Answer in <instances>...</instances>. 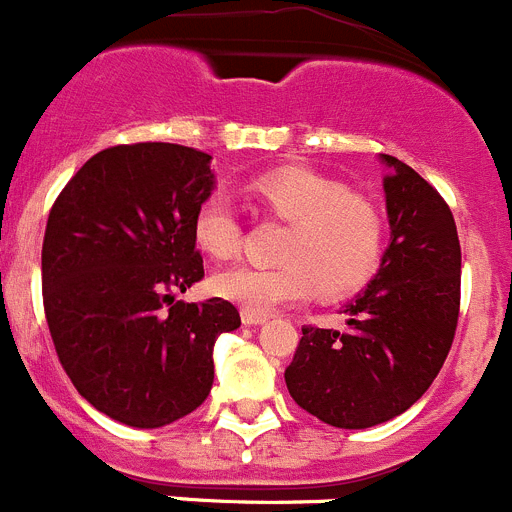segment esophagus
I'll return each mask as SVG.
<instances>
[{
	"mask_svg": "<svg viewBox=\"0 0 512 512\" xmlns=\"http://www.w3.org/2000/svg\"><path fill=\"white\" fill-rule=\"evenodd\" d=\"M242 323H245V326H262V323H267V315L250 313V310H242Z\"/></svg>",
	"mask_w": 512,
	"mask_h": 512,
	"instance_id": "34e87169",
	"label": "esophagus"
}]
</instances>
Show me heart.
Wrapping results in <instances>:
<instances>
[{"mask_svg": "<svg viewBox=\"0 0 512 512\" xmlns=\"http://www.w3.org/2000/svg\"><path fill=\"white\" fill-rule=\"evenodd\" d=\"M257 197L293 222L280 250V267L234 265L214 275V293L242 310L267 315L318 293L346 295L376 270L384 247V222L371 202L318 171H270L252 184ZM194 237L214 257H232L242 247V222L232 199L212 191L194 214Z\"/></svg>", "mask_w": 512, "mask_h": 512, "instance_id": "1", "label": "heart"}]
</instances>
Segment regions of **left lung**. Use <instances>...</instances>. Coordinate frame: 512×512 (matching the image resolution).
<instances>
[{
	"label": "left lung",
	"mask_w": 512,
	"mask_h": 512,
	"mask_svg": "<svg viewBox=\"0 0 512 512\" xmlns=\"http://www.w3.org/2000/svg\"><path fill=\"white\" fill-rule=\"evenodd\" d=\"M389 247L343 308L346 331L303 328L285 369L298 407L338 429H366L407 412L442 369L460 315V240L450 207L412 166L379 156Z\"/></svg>",
	"instance_id": "8db88e82"
}]
</instances>
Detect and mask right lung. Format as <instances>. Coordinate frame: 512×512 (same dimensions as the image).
Instances as JSON below:
<instances>
[{"instance_id": "1", "label": "right lung", "mask_w": 512, "mask_h": 512, "mask_svg": "<svg viewBox=\"0 0 512 512\" xmlns=\"http://www.w3.org/2000/svg\"><path fill=\"white\" fill-rule=\"evenodd\" d=\"M212 156L176 143L105 148L52 204L42 300L62 369L105 417L156 429L209 396L214 341L240 328L222 298L184 303L204 278L197 207Z\"/></svg>"}]
</instances>
